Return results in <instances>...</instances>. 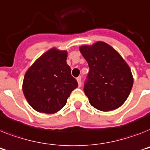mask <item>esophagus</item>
<instances>
[{
    "label": "esophagus",
    "mask_w": 150,
    "mask_h": 150,
    "mask_svg": "<svg viewBox=\"0 0 150 150\" xmlns=\"http://www.w3.org/2000/svg\"><path fill=\"white\" fill-rule=\"evenodd\" d=\"M77 81H78V84H79V86L80 87V86H81V77H78L77 78Z\"/></svg>",
    "instance_id": "esophagus-1"
}]
</instances>
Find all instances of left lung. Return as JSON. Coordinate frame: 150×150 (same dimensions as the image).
Here are the masks:
<instances>
[{"label": "left lung", "mask_w": 150, "mask_h": 150, "mask_svg": "<svg viewBox=\"0 0 150 150\" xmlns=\"http://www.w3.org/2000/svg\"><path fill=\"white\" fill-rule=\"evenodd\" d=\"M79 51L89 67L84 86L89 103L103 112L118 109L126 102L133 85L129 66L116 50L103 41L80 46Z\"/></svg>", "instance_id": "8db88e82"}]
</instances>
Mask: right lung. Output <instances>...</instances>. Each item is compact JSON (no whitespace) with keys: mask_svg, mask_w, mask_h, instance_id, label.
Here are the masks:
<instances>
[{"mask_svg":"<svg viewBox=\"0 0 150 150\" xmlns=\"http://www.w3.org/2000/svg\"><path fill=\"white\" fill-rule=\"evenodd\" d=\"M68 52L52 47L33 63L26 71L22 90L33 109L54 114L62 109L78 82L67 64Z\"/></svg>","mask_w":150,"mask_h":150,"instance_id":"1","label":"right lung"}]
</instances>
